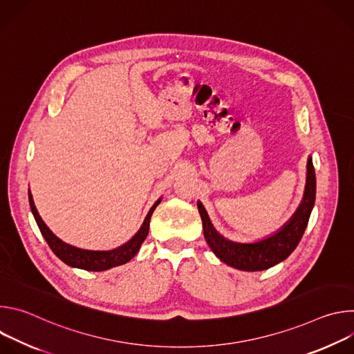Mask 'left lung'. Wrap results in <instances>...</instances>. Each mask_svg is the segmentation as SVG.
Segmentation results:
<instances>
[{
    "mask_svg": "<svg viewBox=\"0 0 354 354\" xmlns=\"http://www.w3.org/2000/svg\"><path fill=\"white\" fill-rule=\"evenodd\" d=\"M315 169L313 158L308 157L307 183L298 209L280 230L257 242H236L221 235L212 224L203 203L197 200V209L201 221H203L205 238L214 255L225 265L243 272L266 270L287 259L297 248L308 225V220L315 205Z\"/></svg>",
    "mask_w": 354,
    "mask_h": 354,
    "instance_id": "1",
    "label": "left lung"
}]
</instances>
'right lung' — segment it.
<instances>
[{
    "mask_svg": "<svg viewBox=\"0 0 354 354\" xmlns=\"http://www.w3.org/2000/svg\"><path fill=\"white\" fill-rule=\"evenodd\" d=\"M161 200H162V197H160L153 205V207L149 209L140 230L126 243H123L115 249H109V250H91V249H82V248L70 245V243L64 242L63 239H60L56 234H53L52 230H50L44 224V221L39 216L36 206L33 203L32 193L29 190V205H30L32 214L36 220V224H37L43 238L48 243L50 249H52L55 252V255L60 261H63L66 265H68L71 268H77V269H84L88 272H104V270L124 265L129 261H131L137 255L141 243L144 242V239L148 235L151 216H153L154 210L161 203Z\"/></svg>",
    "mask_w": 354,
    "mask_h": 354,
    "instance_id": "add662e5",
    "label": "right lung"
}]
</instances>
